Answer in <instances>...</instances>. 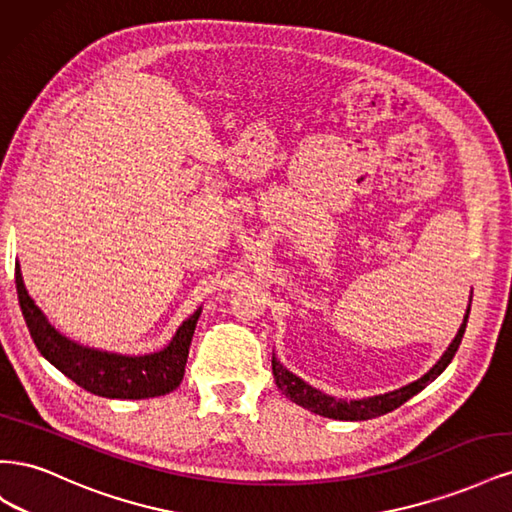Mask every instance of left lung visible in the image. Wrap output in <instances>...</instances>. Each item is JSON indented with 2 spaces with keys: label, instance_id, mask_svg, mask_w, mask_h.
Segmentation results:
<instances>
[{
  "label": "left lung",
  "instance_id": "left-lung-1",
  "mask_svg": "<svg viewBox=\"0 0 512 512\" xmlns=\"http://www.w3.org/2000/svg\"><path fill=\"white\" fill-rule=\"evenodd\" d=\"M468 316H470V307H468L466 316H463V324L459 327L455 339L451 342V346L446 348V352L440 356V361L433 365L423 378L401 386V389H397V391L376 395V397H367V399H350V401L335 399L331 395H324L322 391L314 389V386H309L299 376H294L292 371H288L280 361L275 359V354H273L271 367H273L275 384H277V389H280L290 401H294V404H299V406L307 408L309 412L320 414V416L337 418V421H367V418L382 416L386 412H393L401 404H406L410 397L421 393L429 382H433L442 374V371L448 367V363L453 361V356L461 344V337H463V333H466Z\"/></svg>",
  "mask_w": 512,
  "mask_h": 512
}]
</instances>
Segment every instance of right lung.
I'll return each instance as SVG.
<instances>
[{
    "label": "right lung",
    "instance_id": "right-lung-1",
    "mask_svg": "<svg viewBox=\"0 0 512 512\" xmlns=\"http://www.w3.org/2000/svg\"><path fill=\"white\" fill-rule=\"evenodd\" d=\"M14 277H17L21 312L36 348L46 361L72 382L83 386L85 391L108 399H147L166 395L181 384L200 307L181 324L164 350L143 356H126L87 348L61 335L29 297L19 262Z\"/></svg>",
    "mask_w": 512,
    "mask_h": 512
}]
</instances>
